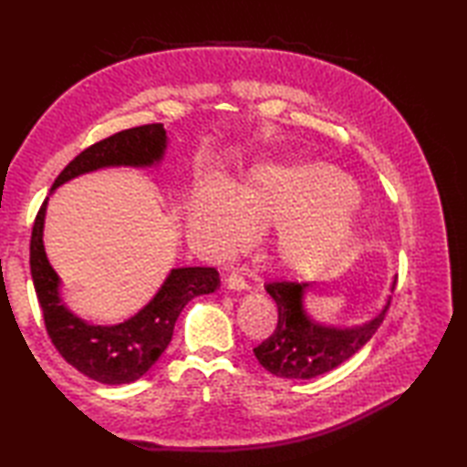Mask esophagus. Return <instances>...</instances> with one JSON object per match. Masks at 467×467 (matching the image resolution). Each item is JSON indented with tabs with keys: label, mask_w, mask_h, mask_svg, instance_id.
<instances>
[{
	"label": "esophagus",
	"mask_w": 467,
	"mask_h": 467,
	"mask_svg": "<svg viewBox=\"0 0 467 467\" xmlns=\"http://www.w3.org/2000/svg\"><path fill=\"white\" fill-rule=\"evenodd\" d=\"M226 286L231 291H246V289H249V285H246V279L243 276V273H239V271L228 273Z\"/></svg>",
	"instance_id": "1"
}]
</instances>
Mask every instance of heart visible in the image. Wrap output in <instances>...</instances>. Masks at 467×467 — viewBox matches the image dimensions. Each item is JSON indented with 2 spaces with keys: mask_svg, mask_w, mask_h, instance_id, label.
Wrapping results in <instances>:
<instances>
[{
  "mask_svg": "<svg viewBox=\"0 0 467 467\" xmlns=\"http://www.w3.org/2000/svg\"><path fill=\"white\" fill-rule=\"evenodd\" d=\"M194 239L213 256H231L253 231H273L271 256L289 273H313L333 263L361 226V196L333 166L259 164L234 186L198 192L188 211Z\"/></svg>",
  "mask_w": 467,
  "mask_h": 467,
  "instance_id": "obj_1",
  "label": "heart"
}]
</instances>
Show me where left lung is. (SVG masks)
Listing matches in <instances>:
<instances>
[{
  "mask_svg": "<svg viewBox=\"0 0 467 467\" xmlns=\"http://www.w3.org/2000/svg\"><path fill=\"white\" fill-rule=\"evenodd\" d=\"M265 289L276 303L279 323L269 339L253 351L266 371L283 379H313L339 367L379 329L391 301V296H387L383 309L373 319L341 327L319 323L306 313L305 293L309 283H269Z\"/></svg>",
  "mask_w": 467,
  "mask_h": 467,
  "instance_id": "1",
  "label": "left lung"
}]
</instances>
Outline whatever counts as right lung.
I'll return each mask as SVG.
<instances>
[{
  "mask_svg": "<svg viewBox=\"0 0 467 467\" xmlns=\"http://www.w3.org/2000/svg\"><path fill=\"white\" fill-rule=\"evenodd\" d=\"M168 136L162 124L136 126L86 148L69 162L56 188L74 178L114 166L152 168L164 161ZM49 196L36 216L29 243V269L34 289L44 313L49 339L64 359L94 381L122 385L140 379L150 371L172 339L178 315L194 296L211 295L218 286V271L213 266H178L168 273L161 289L140 311L116 325H96L78 317L62 296V281L49 265L44 246V224Z\"/></svg>",
  "mask_w": 467,
  "mask_h": 467,
  "instance_id": "1",
  "label": "right lung"
}]
</instances>
